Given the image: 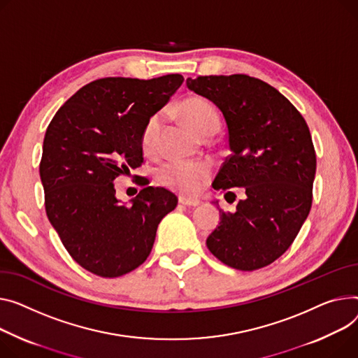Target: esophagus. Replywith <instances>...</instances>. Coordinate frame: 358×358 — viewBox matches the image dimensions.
<instances>
[{
	"instance_id": "34e87169",
	"label": "esophagus",
	"mask_w": 358,
	"mask_h": 358,
	"mask_svg": "<svg viewBox=\"0 0 358 358\" xmlns=\"http://www.w3.org/2000/svg\"><path fill=\"white\" fill-rule=\"evenodd\" d=\"M178 201H180V204L187 206V207H196V206H199V204H200V201H199V200H194V199H187V197H184V196H181V197L178 199Z\"/></svg>"
}]
</instances>
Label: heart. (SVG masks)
Returning a JSON list of instances; mask_svg holds the SVG:
<instances>
[{
  "mask_svg": "<svg viewBox=\"0 0 358 358\" xmlns=\"http://www.w3.org/2000/svg\"><path fill=\"white\" fill-rule=\"evenodd\" d=\"M180 110L187 124L201 138L207 135L213 136L220 128V116L217 110L203 98L185 99L181 103ZM161 122V113H154L147 119L144 128H142L141 147L145 152H152L155 150ZM211 174V165L206 161L170 159L159 165L157 170V178L161 184L185 196L197 194L210 181Z\"/></svg>",
  "mask_w": 358,
  "mask_h": 358,
  "instance_id": "obj_1",
  "label": "heart"
}]
</instances>
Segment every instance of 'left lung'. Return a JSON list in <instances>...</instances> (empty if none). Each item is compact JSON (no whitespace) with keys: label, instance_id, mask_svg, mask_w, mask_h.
I'll return each instance as SVG.
<instances>
[{"label":"left lung","instance_id":"obj_1","mask_svg":"<svg viewBox=\"0 0 358 358\" xmlns=\"http://www.w3.org/2000/svg\"><path fill=\"white\" fill-rule=\"evenodd\" d=\"M187 87L216 105L229 148L213 182L227 200L243 188L234 213L222 211L207 248L239 271L265 268L289 249L313 206L317 157L298 109L266 82L248 75L199 76Z\"/></svg>","mask_w":358,"mask_h":358}]
</instances>
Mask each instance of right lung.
I'll return each mask as SVG.
<instances>
[{"label": "right lung", "instance_id": "1", "mask_svg": "<svg viewBox=\"0 0 358 358\" xmlns=\"http://www.w3.org/2000/svg\"><path fill=\"white\" fill-rule=\"evenodd\" d=\"M181 75L150 80L103 78L80 87L47 127L40 178L47 217L86 271L117 278L144 264L157 227L178 199L145 185L124 206L113 181L142 162L141 132L181 86ZM136 177V176H135Z\"/></svg>", "mask_w": 358, "mask_h": 358}]
</instances>
